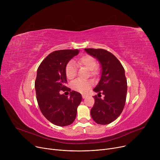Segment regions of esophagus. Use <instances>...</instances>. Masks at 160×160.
Here are the masks:
<instances>
[{
	"label": "esophagus",
	"mask_w": 160,
	"mask_h": 160,
	"mask_svg": "<svg viewBox=\"0 0 160 160\" xmlns=\"http://www.w3.org/2000/svg\"><path fill=\"white\" fill-rule=\"evenodd\" d=\"M87 97V95H82V98H86Z\"/></svg>",
	"instance_id": "34e87169"
}]
</instances>
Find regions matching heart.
Segmentation results:
<instances>
[{"label":"heart","mask_w":160,"mask_h":160,"mask_svg":"<svg viewBox=\"0 0 160 160\" xmlns=\"http://www.w3.org/2000/svg\"><path fill=\"white\" fill-rule=\"evenodd\" d=\"M78 63L80 65L86 67L87 69L91 71V75L97 74V70L95 68L97 66V62L95 59L89 54H84L81 56L78 60ZM65 73L66 77L69 80H72L77 75V69L72 62L67 63L65 67ZM93 86V82L91 80H77L72 82L71 88L73 90L78 91L81 93H86Z\"/></svg>","instance_id":"obj_1"}]
</instances>
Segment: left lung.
I'll return each instance as SVG.
<instances>
[{
  "mask_svg": "<svg viewBox=\"0 0 160 160\" xmlns=\"http://www.w3.org/2000/svg\"><path fill=\"white\" fill-rule=\"evenodd\" d=\"M84 50L100 64L101 77L93 91L104 96L103 98L94 96L91 117L97 124H110L118 118L125 105L127 81L124 69L118 59L106 50L85 48Z\"/></svg>",
  "mask_w": 160,
  "mask_h": 160,
  "instance_id": "1",
  "label": "left lung"
}]
</instances>
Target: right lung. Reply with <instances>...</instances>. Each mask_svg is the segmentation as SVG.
Returning <instances> with one entry per match:
<instances>
[{"label":"right lung","mask_w":160,"mask_h":160,"mask_svg":"<svg viewBox=\"0 0 160 160\" xmlns=\"http://www.w3.org/2000/svg\"><path fill=\"white\" fill-rule=\"evenodd\" d=\"M79 50H60L48 54L39 65L35 82L37 100L45 118L59 127L72 124L82 101L78 92L72 91L70 97L60 94V90H70L65 86V67Z\"/></svg>","instance_id":"add662e5"}]
</instances>
